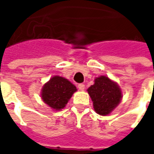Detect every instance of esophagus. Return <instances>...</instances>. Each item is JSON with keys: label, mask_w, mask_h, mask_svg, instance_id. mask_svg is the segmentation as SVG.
Masks as SVG:
<instances>
[{"label": "esophagus", "mask_w": 154, "mask_h": 154, "mask_svg": "<svg viewBox=\"0 0 154 154\" xmlns=\"http://www.w3.org/2000/svg\"><path fill=\"white\" fill-rule=\"evenodd\" d=\"M78 88L80 91H84L85 90V85L84 84H79L78 85Z\"/></svg>", "instance_id": "1"}]
</instances>
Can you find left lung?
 <instances>
[{
	"mask_svg": "<svg viewBox=\"0 0 154 154\" xmlns=\"http://www.w3.org/2000/svg\"><path fill=\"white\" fill-rule=\"evenodd\" d=\"M86 91L92 98L93 109L100 116L109 115L122 98L120 86L105 75L95 78L94 84Z\"/></svg>",
	"mask_w": 154,
	"mask_h": 154,
	"instance_id": "1",
	"label": "left lung"
}]
</instances>
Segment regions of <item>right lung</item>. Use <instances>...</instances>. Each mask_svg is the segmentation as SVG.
I'll return each mask as SVG.
<instances>
[{
  "label": "right lung",
  "instance_id": "obj_1",
  "mask_svg": "<svg viewBox=\"0 0 154 154\" xmlns=\"http://www.w3.org/2000/svg\"><path fill=\"white\" fill-rule=\"evenodd\" d=\"M77 91L76 86L68 79L55 75L42 87L41 98L54 110L64 109L73 94Z\"/></svg>",
  "mask_w": 154,
  "mask_h": 154
}]
</instances>
